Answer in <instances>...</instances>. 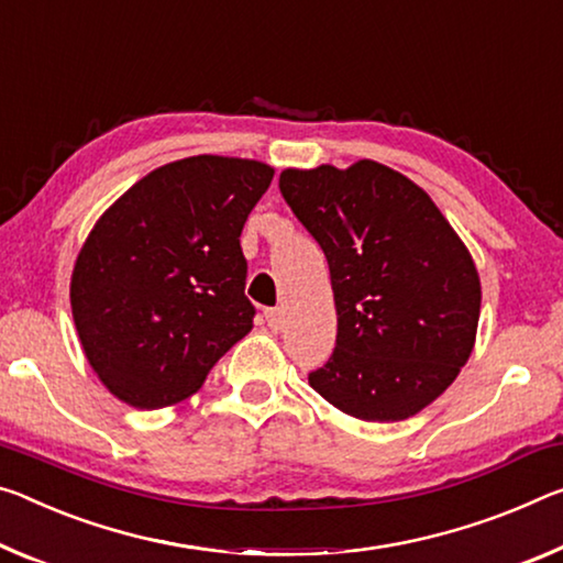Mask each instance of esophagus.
Masks as SVG:
<instances>
[{
	"instance_id": "34e87169",
	"label": "esophagus",
	"mask_w": 563,
	"mask_h": 563,
	"mask_svg": "<svg viewBox=\"0 0 563 563\" xmlns=\"http://www.w3.org/2000/svg\"><path fill=\"white\" fill-rule=\"evenodd\" d=\"M265 320H267V328H271L273 333H278V330H283V325H285V313H283V308H271V310H265Z\"/></svg>"
}]
</instances>
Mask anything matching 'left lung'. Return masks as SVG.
I'll use <instances>...</instances> for the list:
<instances>
[{"instance_id":"1","label":"left lung","mask_w":563,"mask_h":563,"mask_svg":"<svg viewBox=\"0 0 563 563\" xmlns=\"http://www.w3.org/2000/svg\"><path fill=\"white\" fill-rule=\"evenodd\" d=\"M280 192L323 247L335 351L308 383L361 421H404L471 358L481 316L474 257L423 187L376 159L288 167Z\"/></svg>"}]
</instances>
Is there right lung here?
I'll return each mask as SVG.
<instances>
[{"label": "right lung", "instance_id": "1", "mask_svg": "<svg viewBox=\"0 0 563 563\" xmlns=\"http://www.w3.org/2000/svg\"><path fill=\"white\" fill-rule=\"evenodd\" d=\"M273 175L245 157L177 159L137 180L89 230L69 302L87 363L122 404H180L250 333L240 233Z\"/></svg>", "mask_w": 563, "mask_h": 563}]
</instances>
